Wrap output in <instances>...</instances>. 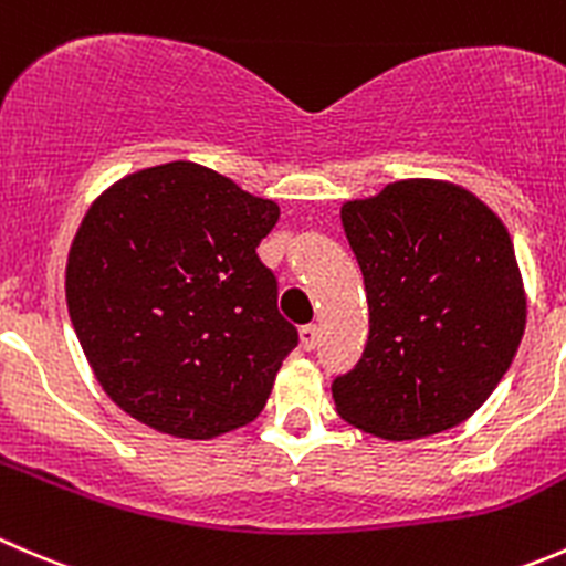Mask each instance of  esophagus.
Masks as SVG:
<instances>
[{"instance_id": "34e87169", "label": "esophagus", "mask_w": 566, "mask_h": 566, "mask_svg": "<svg viewBox=\"0 0 566 566\" xmlns=\"http://www.w3.org/2000/svg\"><path fill=\"white\" fill-rule=\"evenodd\" d=\"M316 344H318V327L316 324H305V327L300 329V346L305 352H311L316 349Z\"/></svg>"}]
</instances>
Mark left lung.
<instances>
[{"label":"left lung","instance_id":"left-lung-1","mask_svg":"<svg viewBox=\"0 0 566 566\" xmlns=\"http://www.w3.org/2000/svg\"><path fill=\"white\" fill-rule=\"evenodd\" d=\"M340 222L366 283L368 344L333 382L335 412L382 440L460 427L497 388L525 333L506 226L438 178L346 200Z\"/></svg>","mask_w":566,"mask_h":566}]
</instances>
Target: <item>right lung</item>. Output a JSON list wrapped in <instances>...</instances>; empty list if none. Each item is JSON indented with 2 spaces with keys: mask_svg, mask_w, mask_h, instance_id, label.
I'll list each match as a JSON object with an SVG mask.
<instances>
[{
  "mask_svg": "<svg viewBox=\"0 0 566 566\" xmlns=\"http://www.w3.org/2000/svg\"><path fill=\"white\" fill-rule=\"evenodd\" d=\"M277 217L195 161L128 172L93 200L65 300L95 379L134 421L211 440L264 410L300 340L255 253Z\"/></svg>",
  "mask_w": 566,
  "mask_h": 566,
  "instance_id": "right-lung-1",
  "label": "right lung"
}]
</instances>
